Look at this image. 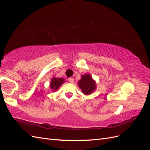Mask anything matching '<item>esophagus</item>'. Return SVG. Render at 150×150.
Returning a JSON list of instances; mask_svg holds the SVG:
<instances>
[{
    "label": "esophagus",
    "instance_id": "esophagus-1",
    "mask_svg": "<svg viewBox=\"0 0 150 150\" xmlns=\"http://www.w3.org/2000/svg\"><path fill=\"white\" fill-rule=\"evenodd\" d=\"M68 81L70 82V83H73V82H74V79L71 78V77H70V78H69V79H68Z\"/></svg>",
    "mask_w": 150,
    "mask_h": 150
}]
</instances>
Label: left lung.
<instances>
[{"label": "left lung", "mask_w": 150, "mask_h": 150, "mask_svg": "<svg viewBox=\"0 0 150 150\" xmlns=\"http://www.w3.org/2000/svg\"><path fill=\"white\" fill-rule=\"evenodd\" d=\"M79 86L84 94H90L96 89V83L89 74L82 75L79 81Z\"/></svg>", "instance_id": "left-lung-1"}]
</instances>
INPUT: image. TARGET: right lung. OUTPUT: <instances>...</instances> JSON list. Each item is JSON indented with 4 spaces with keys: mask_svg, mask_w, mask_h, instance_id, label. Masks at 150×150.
Segmentation results:
<instances>
[{
    "mask_svg": "<svg viewBox=\"0 0 150 150\" xmlns=\"http://www.w3.org/2000/svg\"><path fill=\"white\" fill-rule=\"evenodd\" d=\"M64 80L62 78H52L50 87L54 91H55L61 86V84L64 82Z\"/></svg>",
    "mask_w": 150,
    "mask_h": 150,
    "instance_id": "add662e5",
    "label": "right lung"
}]
</instances>
